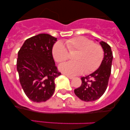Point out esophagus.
I'll return each instance as SVG.
<instances>
[{
    "label": "esophagus",
    "instance_id": "esophagus-1",
    "mask_svg": "<svg viewBox=\"0 0 130 130\" xmlns=\"http://www.w3.org/2000/svg\"><path fill=\"white\" fill-rule=\"evenodd\" d=\"M65 75H66L68 77V78L70 79H71L73 78V76H68V75H67V74H65Z\"/></svg>",
    "mask_w": 130,
    "mask_h": 130
}]
</instances>
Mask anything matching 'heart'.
<instances>
[{
    "label": "heart",
    "mask_w": 130,
    "mask_h": 130,
    "mask_svg": "<svg viewBox=\"0 0 130 130\" xmlns=\"http://www.w3.org/2000/svg\"><path fill=\"white\" fill-rule=\"evenodd\" d=\"M57 41L53 47L54 59L57 62H62L69 57L70 53L76 52L72 62L60 64L59 70L68 76L79 75L82 73L89 74L97 69L103 58V51L100 45L94 44L92 40L84 37H77L65 41ZM68 49V50L66 48Z\"/></svg>",
    "instance_id": "obj_1"
}]
</instances>
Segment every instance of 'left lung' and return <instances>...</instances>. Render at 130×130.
Returning a JSON list of instances; mask_svg holds the SVG:
<instances>
[{
	"label": "left lung",
	"instance_id": "1",
	"mask_svg": "<svg viewBox=\"0 0 130 130\" xmlns=\"http://www.w3.org/2000/svg\"><path fill=\"white\" fill-rule=\"evenodd\" d=\"M100 44L104 52L103 59L100 66L92 74L82 77L81 86L74 90L77 97L87 102L96 100L103 95L111 75L113 59L111 46L103 41Z\"/></svg>",
	"mask_w": 130,
	"mask_h": 130
}]
</instances>
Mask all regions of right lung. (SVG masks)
I'll return each instance as SVG.
<instances>
[{"label": "right lung", "instance_id": "right-lung-1", "mask_svg": "<svg viewBox=\"0 0 130 130\" xmlns=\"http://www.w3.org/2000/svg\"><path fill=\"white\" fill-rule=\"evenodd\" d=\"M56 41L49 34H38L26 40L18 53L19 81L25 94L34 102L47 101L55 91V79L61 74L52 53Z\"/></svg>", "mask_w": 130, "mask_h": 130}]
</instances>
